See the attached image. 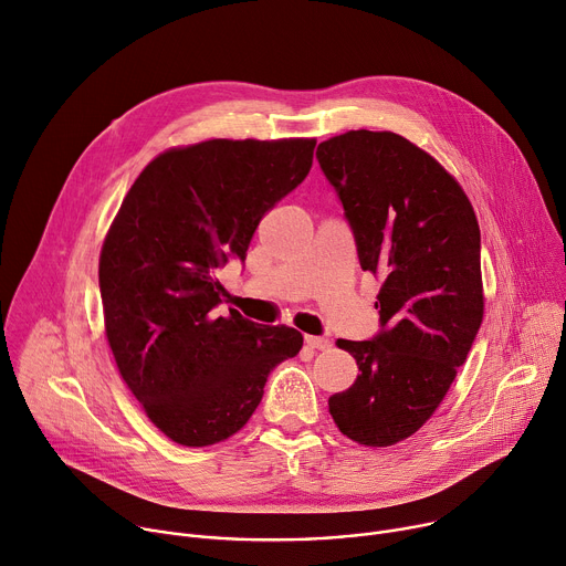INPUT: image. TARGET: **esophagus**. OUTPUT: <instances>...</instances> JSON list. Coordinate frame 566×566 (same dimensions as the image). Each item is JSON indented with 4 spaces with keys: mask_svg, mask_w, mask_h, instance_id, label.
I'll list each match as a JSON object with an SVG mask.
<instances>
[{
    "mask_svg": "<svg viewBox=\"0 0 566 566\" xmlns=\"http://www.w3.org/2000/svg\"><path fill=\"white\" fill-rule=\"evenodd\" d=\"M304 343L310 345V347H314V349H329V347H332V343H329L327 338H323V336H310V334L304 336Z\"/></svg>",
    "mask_w": 566,
    "mask_h": 566,
    "instance_id": "34e87169",
    "label": "esophagus"
}]
</instances>
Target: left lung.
I'll return each mask as SVG.
<instances>
[{
    "label": "left lung",
    "mask_w": 566,
    "mask_h": 566,
    "mask_svg": "<svg viewBox=\"0 0 566 566\" xmlns=\"http://www.w3.org/2000/svg\"><path fill=\"white\" fill-rule=\"evenodd\" d=\"M316 156L361 269L384 277L375 302L384 332L338 340L358 377L329 397V413L349 440L390 447L436 413L483 323L479 221L458 180L397 133L347 130Z\"/></svg>",
    "instance_id": "1"
}]
</instances>
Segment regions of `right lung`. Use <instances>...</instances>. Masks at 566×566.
I'll return each mask as SVG.
<instances>
[{
  "instance_id": "obj_1",
  "label": "right lung",
  "mask_w": 566,
  "mask_h": 566,
  "mask_svg": "<svg viewBox=\"0 0 566 566\" xmlns=\"http://www.w3.org/2000/svg\"><path fill=\"white\" fill-rule=\"evenodd\" d=\"M314 137L205 139L153 158L128 189L98 256L104 327L146 418L182 447L228 440L269 373L302 347L286 325L219 316L217 269L312 169Z\"/></svg>"
}]
</instances>
